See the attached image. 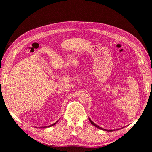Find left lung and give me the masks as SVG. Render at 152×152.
Returning a JSON list of instances; mask_svg holds the SVG:
<instances>
[{"instance_id": "1", "label": "left lung", "mask_w": 152, "mask_h": 152, "mask_svg": "<svg viewBox=\"0 0 152 152\" xmlns=\"http://www.w3.org/2000/svg\"><path fill=\"white\" fill-rule=\"evenodd\" d=\"M89 119L90 122L92 124V125L95 126L96 127H97V128L99 129H102V130H103V131H114V130H108V129H103V128H102V127H101L98 126L97 125V124H96L94 122H93V121H92L91 119L90 118H89ZM118 129H117V130H118Z\"/></svg>"}]
</instances>
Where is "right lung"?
Wrapping results in <instances>:
<instances>
[{"instance_id": "obj_1", "label": "right lung", "mask_w": 152, "mask_h": 152, "mask_svg": "<svg viewBox=\"0 0 152 152\" xmlns=\"http://www.w3.org/2000/svg\"><path fill=\"white\" fill-rule=\"evenodd\" d=\"M59 121V120H58ZM58 121H57L56 122H54V124H51V125H49V126H45V127H40V128L41 127V128H46V127H51V126H54V125H55V124H56L58 122Z\"/></svg>"}]
</instances>
